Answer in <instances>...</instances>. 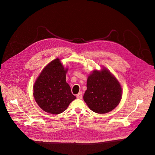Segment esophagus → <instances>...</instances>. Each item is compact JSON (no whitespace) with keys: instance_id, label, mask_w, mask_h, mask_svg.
Wrapping results in <instances>:
<instances>
[{"instance_id":"esophagus-1","label":"esophagus","mask_w":155,"mask_h":155,"mask_svg":"<svg viewBox=\"0 0 155 155\" xmlns=\"http://www.w3.org/2000/svg\"><path fill=\"white\" fill-rule=\"evenodd\" d=\"M77 97L78 99H82V92H80L77 95Z\"/></svg>"}]
</instances>
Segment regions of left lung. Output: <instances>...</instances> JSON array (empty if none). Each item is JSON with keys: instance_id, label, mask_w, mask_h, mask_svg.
<instances>
[{"instance_id": "left-lung-1", "label": "left lung", "mask_w": 155, "mask_h": 155, "mask_svg": "<svg viewBox=\"0 0 155 155\" xmlns=\"http://www.w3.org/2000/svg\"><path fill=\"white\" fill-rule=\"evenodd\" d=\"M87 89L84 100L91 110L104 114L117 106L122 97V89L118 80L110 71L94 70L88 77Z\"/></svg>"}]
</instances>
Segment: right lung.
Instances as JSON below:
<instances>
[{
  "mask_svg": "<svg viewBox=\"0 0 155 155\" xmlns=\"http://www.w3.org/2000/svg\"><path fill=\"white\" fill-rule=\"evenodd\" d=\"M67 70L57 58L45 67L37 78L33 95L38 106L45 112L60 114L76 98L66 82Z\"/></svg>",
  "mask_w": 155,
  "mask_h": 155,
  "instance_id": "add662e5",
  "label": "right lung"
}]
</instances>
